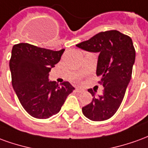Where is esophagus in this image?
Masks as SVG:
<instances>
[{"mask_svg":"<svg viewBox=\"0 0 148 148\" xmlns=\"http://www.w3.org/2000/svg\"><path fill=\"white\" fill-rule=\"evenodd\" d=\"M75 90H76L77 92H78V93H83V92H85V90L82 89V88H81V87H76Z\"/></svg>","mask_w":148,"mask_h":148,"instance_id":"obj_1","label":"esophagus"}]
</instances>
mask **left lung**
Returning <instances> with one entry per match:
<instances>
[{
	"label": "left lung",
	"instance_id": "obj_1",
	"mask_svg": "<svg viewBox=\"0 0 148 148\" xmlns=\"http://www.w3.org/2000/svg\"><path fill=\"white\" fill-rule=\"evenodd\" d=\"M86 51L99 53L97 75L104 87L103 94L95 97L89 89L92 102L82 107L84 116L93 121H102L112 117L124 99L127 85L132 77L136 51L128 36L116 30L97 34L91 39L76 45Z\"/></svg>",
	"mask_w": 148,
	"mask_h": 148
}]
</instances>
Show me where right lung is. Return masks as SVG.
Returning <instances> with one entry per match:
<instances>
[{
	"instance_id": "1",
	"label": "right lung",
	"mask_w": 148,
	"mask_h": 148,
	"mask_svg": "<svg viewBox=\"0 0 148 148\" xmlns=\"http://www.w3.org/2000/svg\"><path fill=\"white\" fill-rule=\"evenodd\" d=\"M64 51L24 42L12 47L9 61L12 87L23 108L33 117L47 119L57 114L74 90L68 82L59 86L48 79L51 69L60 61Z\"/></svg>"
}]
</instances>
